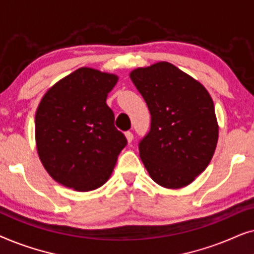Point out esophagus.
Segmentation results:
<instances>
[{
	"label": "esophagus",
	"instance_id": "obj_1",
	"mask_svg": "<svg viewBox=\"0 0 254 254\" xmlns=\"http://www.w3.org/2000/svg\"><path fill=\"white\" fill-rule=\"evenodd\" d=\"M125 135H126V138H127L128 143H131V141H133V138H134L133 133H131V131H126V133H125Z\"/></svg>",
	"mask_w": 254,
	"mask_h": 254
}]
</instances>
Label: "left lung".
I'll return each mask as SVG.
<instances>
[{
	"label": "left lung",
	"instance_id": "1",
	"mask_svg": "<svg viewBox=\"0 0 254 254\" xmlns=\"http://www.w3.org/2000/svg\"><path fill=\"white\" fill-rule=\"evenodd\" d=\"M130 79L147 103L150 130L138 143L151 179L165 189H182L209 164L218 125L206 88L169 62L134 69Z\"/></svg>",
	"mask_w": 254,
	"mask_h": 254
}]
</instances>
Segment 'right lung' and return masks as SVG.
I'll list each match as a JSON object with an SVG mask.
<instances>
[{
    "mask_svg": "<svg viewBox=\"0 0 254 254\" xmlns=\"http://www.w3.org/2000/svg\"><path fill=\"white\" fill-rule=\"evenodd\" d=\"M117 82V75L82 67L41 99L34 119L38 155L61 185L88 192L109 180L127 144L106 104Z\"/></svg>",
    "mask_w": 254,
    "mask_h": 254,
    "instance_id": "1",
    "label": "right lung"
}]
</instances>
